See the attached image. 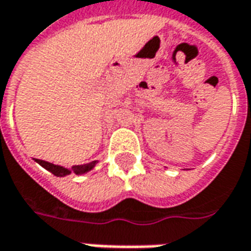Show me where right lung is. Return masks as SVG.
<instances>
[{"label":"right lung","mask_w":251,"mask_h":251,"mask_svg":"<svg viewBox=\"0 0 251 251\" xmlns=\"http://www.w3.org/2000/svg\"><path fill=\"white\" fill-rule=\"evenodd\" d=\"M36 161L40 164L43 168H46L47 171H50L52 175H55V176H66V175L71 174V171L67 168H63V167H59V165H55V164L48 163V161H43V160H39V158H36ZM97 164V161H93V163L90 164H84V165H75V167H72V171L75 172L76 175L80 174H86L88 171H91L94 168V165Z\"/></svg>","instance_id":"add662e5"}]
</instances>
